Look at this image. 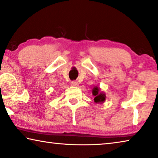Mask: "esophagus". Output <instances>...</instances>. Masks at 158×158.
Returning a JSON list of instances; mask_svg holds the SVG:
<instances>
[{
    "mask_svg": "<svg viewBox=\"0 0 158 158\" xmlns=\"http://www.w3.org/2000/svg\"><path fill=\"white\" fill-rule=\"evenodd\" d=\"M71 85L74 87H76V86H78L79 84H78V82L76 81H73L71 82Z\"/></svg>",
    "mask_w": 158,
    "mask_h": 158,
    "instance_id": "esophagus-1",
    "label": "esophagus"
}]
</instances>
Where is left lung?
Masks as SVG:
<instances>
[{
    "label": "left lung",
    "mask_w": 158,
    "mask_h": 158,
    "mask_svg": "<svg viewBox=\"0 0 158 158\" xmlns=\"http://www.w3.org/2000/svg\"><path fill=\"white\" fill-rule=\"evenodd\" d=\"M92 95L94 96V102L96 103H102L106 100V94L101 91V89L97 86H95L92 89Z\"/></svg>",
    "instance_id": "1"
}]
</instances>
